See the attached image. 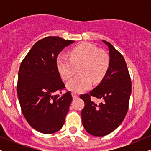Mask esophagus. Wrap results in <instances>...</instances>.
I'll return each instance as SVG.
<instances>
[{
  "label": "esophagus",
  "mask_w": 151,
  "mask_h": 151,
  "mask_svg": "<svg viewBox=\"0 0 151 151\" xmlns=\"http://www.w3.org/2000/svg\"><path fill=\"white\" fill-rule=\"evenodd\" d=\"M72 97H73L74 99H75L78 98V95L77 94V93L73 92V93H72Z\"/></svg>",
  "instance_id": "34e87169"
}]
</instances>
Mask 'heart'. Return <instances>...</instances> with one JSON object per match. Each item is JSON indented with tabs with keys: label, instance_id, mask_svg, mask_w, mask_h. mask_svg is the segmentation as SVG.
I'll return each instance as SVG.
<instances>
[{
	"label": "heart",
	"instance_id": "heart-1",
	"mask_svg": "<svg viewBox=\"0 0 151 151\" xmlns=\"http://www.w3.org/2000/svg\"><path fill=\"white\" fill-rule=\"evenodd\" d=\"M59 73L65 80L70 79L77 71L79 74L67 84V87L76 93H81L91 86L92 81L99 83L106 74L110 65L108 54L99 50L94 45L81 42L70 52V58L59 55L57 58Z\"/></svg>",
	"mask_w": 151,
	"mask_h": 151
}]
</instances>
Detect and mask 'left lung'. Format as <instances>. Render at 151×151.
<instances>
[{
	"mask_svg": "<svg viewBox=\"0 0 151 151\" xmlns=\"http://www.w3.org/2000/svg\"><path fill=\"white\" fill-rule=\"evenodd\" d=\"M109 47L110 65L104 78L89 93L80 95L84 101L81 111L82 124L86 132L94 136L108 135L124 121L131 93V81L122 55L110 42L102 40ZM93 96L104 100L97 105L91 100Z\"/></svg>",
	"mask_w": 151,
	"mask_h": 151,
	"instance_id": "left-lung-1",
	"label": "left lung"
}]
</instances>
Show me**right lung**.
<instances>
[{
	"mask_svg": "<svg viewBox=\"0 0 151 151\" xmlns=\"http://www.w3.org/2000/svg\"><path fill=\"white\" fill-rule=\"evenodd\" d=\"M74 41L50 36L40 40L22 60L17 93L24 117L36 131L50 134L62 129L72 101L57 67V58Z\"/></svg>",
	"mask_w": 151,
	"mask_h": 151,
	"instance_id": "obj_1",
	"label": "right lung"
}]
</instances>
